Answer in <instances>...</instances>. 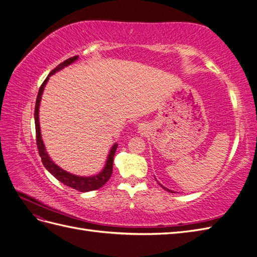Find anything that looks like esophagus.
<instances>
[{
	"mask_svg": "<svg viewBox=\"0 0 257 257\" xmlns=\"http://www.w3.org/2000/svg\"><path fill=\"white\" fill-rule=\"evenodd\" d=\"M138 130H139V132H141L142 134H145L146 132H147V126H146V124H139L138 125Z\"/></svg>",
	"mask_w": 257,
	"mask_h": 257,
	"instance_id": "34e87169",
	"label": "esophagus"
}]
</instances>
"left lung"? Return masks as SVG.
Instances as JSON below:
<instances>
[{"instance_id": "8db88e82", "label": "left lung", "mask_w": 257, "mask_h": 257, "mask_svg": "<svg viewBox=\"0 0 257 257\" xmlns=\"http://www.w3.org/2000/svg\"><path fill=\"white\" fill-rule=\"evenodd\" d=\"M159 184H160V185H161V186H162V188H163V189H164V190H165V191H167V192H170V193H175V192H174V191H172V190H168V189H167V188H165V186H163V185H162V184H161V183H160V182H159Z\"/></svg>"}]
</instances>
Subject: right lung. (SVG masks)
Masks as SVG:
<instances>
[{"mask_svg":"<svg viewBox=\"0 0 257 257\" xmlns=\"http://www.w3.org/2000/svg\"><path fill=\"white\" fill-rule=\"evenodd\" d=\"M78 56H75L73 58H69L65 60L64 62H62L61 64H59L56 68L52 69L50 74L48 75L47 78L45 79L43 84L41 85L40 90H38V94L36 98V104H35V111H34V119H35V130H36V144H37V149L38 152H40V157L42 158V162L46 169L56 178L60 182L63 184L69 186V188H73L79 192H90V191H94L97 190L109 180V178L112 174V163H113V157H114V152L116 150V147H118V144H114L111 149L109 151V154H108V158L106 161V164L104 168L102 169V172L98 173L97 175L94 176H90V177H82V176H76L74 174H71L66 172V170L62 169L59 167L56 163H54L49 154L46 151V148L44 145V142L42 139V134H41V126H40V116H38V112H40V105H41V100H42V95L45 89V85L49 80V77L53 74H56L57 72L63 69L64 67L71 65L74 63L75 61L78 60Z\"/></svg>","mask_w":257,"mask_h":257,"instance_id":"1","label":"right lung"}]
</instances>
